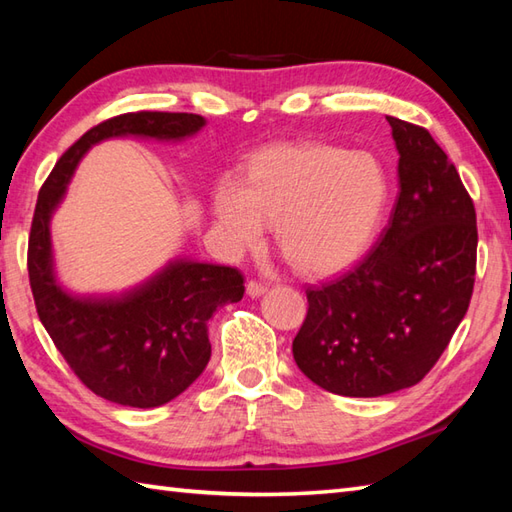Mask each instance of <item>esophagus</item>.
<instances>
[{"label": "esophagus", "instance_id": "obj_1", "mask_svg": "<svg viewBox=\"0 0 512 512\" xmlns=\"http://www.w3.org/2000/svg\"><path fill=\"white\" fill-rule=\"evenodd\" d=\"M266 290H268V286L262 284V281H257V279H250L246 284V292L250 297H262Z\"/></svg>", "mask_w": 512, "mask_h": 512}]
</instances>
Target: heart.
Segmentation results:
<instances>
[{
  "instance_id": "obj_1",
  "label": "heart",
  "mask_w": 512,
  "mask_h": 512,
  "mask_svg": "<svg viewBox=\"0 0 512 512\" xmlns=\"http://www.w3.org/2000/svg\"><path fill=\"white\" fill-rule=\"evenodd\" d=\"M387 173L367 151L328 143L275 145L250 160L242 182L213 193L226 250L253 248L275 220L279 248L306 275H332L363 253L387 202Z\"/></svg>"
}]
</instances>
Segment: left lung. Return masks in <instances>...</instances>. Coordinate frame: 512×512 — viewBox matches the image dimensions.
<instances>
[{
  "label": "left lung",
  "instance_id": "1",
  "mask_svg": "<svg viewBox=\"0 0 512 512\" xmlns=\"http://www.w3.org/2000/svg\"><path fill=\"white\" fill-rule=\"evenodd\" d=\"M400 193L389 224L352 270L308 286L292 341L299 369L325 391L376 398L420 383L469 310L475 206L427 129L387 116Z\"/></svg>",
  "mask_w": 512,
  "mask_h": 512
}]
</instances>
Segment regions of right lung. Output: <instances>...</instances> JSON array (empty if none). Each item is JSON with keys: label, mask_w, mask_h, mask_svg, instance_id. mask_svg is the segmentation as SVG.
I'll use <instances>...</instances> for the list:
<instances>
[{"label": "right lung", "mask_w": 512, "mask_h": 512, "mask_svg": "<svg viewBox=\"0 0 512 512\" xmlns=\"http://www.w3.org/2000/svg\"><path fill=\"white\" fill-rule=\"evenodd\" d=\"M204 118L187 112H127L88 129L57 160L39 191L28 237V277L37 314L76 378L116 405L160 407L180 396L211 358L209 319L244 297L231 266L176 262L121 299H79L52 275L50 215L85 151L112 136L178 140Z\"/></svg>", "instance_id": "obj_1"}]
</instances>
